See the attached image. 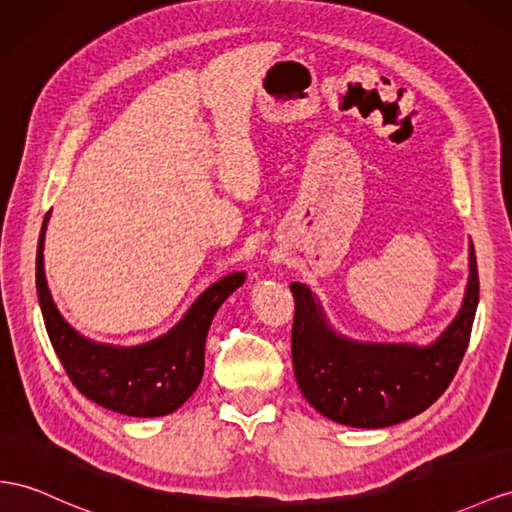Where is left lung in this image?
Listing matches in <instances>:
<instances>
[{
  "mask_svg": "<svg viewBox=\"0 0 512 512\" xmlns=\"http://www.w3.org/2000/svg\"><path fill=\"white\" fill-rule=\"evenodd\" d=\"M292 361L313 409L355 428H385L426 411L448 389L469 346L480 281L474 244L463 307L435 344H357L326 324L311 290L292 283Z\"/></svg>",
  "mask_w": 512,
  "mask_h": 512,
  "instance_id": "left-lung-1",
  "label": "left lung"
}]
</instances>
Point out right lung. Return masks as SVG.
Wrapping results in <instances>:
<instances>
[{"label":"right lung","mask_w":512,"mask_h":512,"mask_svg":"<svg viewBox=\"0 0 512 512\" xmlns=\"http://www.w3.org/2000/svg\"><path fill=\"white\" fill-rule=\"evenodd\" d=\"M49 214L43 220L36 251V292L45 329L71 383L88 400L114 413L131 417H160L173 413L199 387L205 368V339L218 307L244 283V274L220 279L190 307L173 331L136 348L95 344L64 322L51 300L43 244Z\"/></svg>","instance_id":"obj_1"}]
</instances>
